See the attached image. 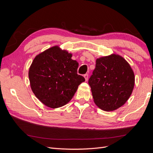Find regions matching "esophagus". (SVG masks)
I'll use <instances>...</instances> for the list:
<instances>
[{"instance_id":"obj_1","label":"esophagus","mask_w":153,"mask_h":153,"mask_svg":"<svg viewBox=\"0 0 153 153\" xmlns=\"http://www.w3.org/2000/svg\"><path fill=\"white\" fill-rule=\"evenodd\" d=\"M85 79V81H87L88 80V78H89V75L88 74H85V75H84Z\"/></svg>"}]
</instances>
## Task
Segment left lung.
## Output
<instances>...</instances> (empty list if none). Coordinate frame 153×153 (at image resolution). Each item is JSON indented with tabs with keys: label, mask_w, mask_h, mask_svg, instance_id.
<instances>
[{
	"label": "left lung",
	"mask_w": 153,
	"mask_h": 153,
	"mask_svg": "<svg viewBox=\"0 0 153 153\" xmlns=\"http://www.w3.org/2000/svg\"><path fill=\"white\" fill-rule=\"evenodd\" d=\"M88 83L95 104L105 111H113L123 106L131 96L135 75L126 60L112 54L96 59Z\"/></svg>",
	"instance_id": "obj_1"
}]
</instances>
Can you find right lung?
I'll use <instances>...</instances> for the list:
<instances>
[{
    "label": "right lung",
    "instance_id": "add662e5",
    "mask_svg": "<svg viewBox=\"0 0 153 153\" xmlns=\"http://www.w3.org/2000/svg\"><path fill=\"white\" fill-rule=\"evenodd\" d=\"M58 46L34 58L29 71L31 89L41 103L56 108L67 104L85 78L77 74L78 63Z\"/></svg>",
    "mask_w": 153,
    "mask_h": 153
}]
</instances>
